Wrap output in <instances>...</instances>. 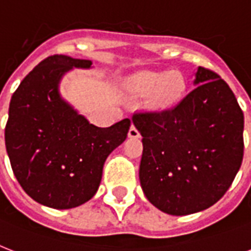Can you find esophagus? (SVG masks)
Here are the masks:
<instances>
[{"mask_svg":"<svg viewBox=\"0 0 251 251\" xmlns=\"http://www.w3.org/2000/svg\"><path fill=\"white\" fill-rule=\"evenodd\" d=\"M129 138H131V139H138V138H141V133H139V130L135 127L134 125L130 126V129H129Z\"/></svg>","mask_w":251,"mask_h":251,"instance_id":"34e87169","label":"esophagus"}]
</instances>
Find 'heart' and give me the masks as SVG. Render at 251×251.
Masks as SVG:
<instances>
[{
	"label": "heart",
	"mask_w": 251,
	"mask_h": 251,
	"mask_svg": "<svg viewBox=\"0 0 251 251\" xmlns=\"http://www.w3.org/2000/svg\"><path fill=\"white\" fill-rule=\"evenodd\" d=\"M131 90L139 96H150V108L167 110L182 99L186 91V82L178 73L143 72L130 82Z\"/></svg>",
	"instance_id": "heart-1"
}]
</instances>
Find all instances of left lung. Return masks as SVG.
Here are the masks:
<instances>
[{"instance_id":"left-lung-1","label":"left lung","mask_w":251,"mask_h":251,"mask_svg":"<svg viewBox=\"0 0 251 251\" xmlns=\"http://www.w3.org/2000/svg\"><path fill=\"white\" fill-rule=\"evenodd\" d=\"M193 86L173 109L133 117L143 137L142 190L156 208L175 216L218 202L244 155V114L229 86L201 66Z\"/></svg>"}]
</instances>
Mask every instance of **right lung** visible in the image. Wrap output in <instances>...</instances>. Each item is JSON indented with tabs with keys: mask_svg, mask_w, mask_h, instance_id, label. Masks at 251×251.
I'll use <instances>...</instances> for the list:
<instances>
[{
	"mask_svg": "<svg viewBox=\"0 0 251 251\" xmlns=\"http://www.w3.org/2000/svg\"><path fill=\"white\" fill-rule=\"evenodd\" d=\"M91 68L90 60L48 57L10 101L5 145L14 175L33 201L56 210L78 207L96 194L106 157L130 129L129 118L109 127L92 125L62 98V78Z\"/></svg>",
	"mask_w": 251,
	"mask_h": 251,
	"instance_id": "add662e5",
	"label": "right lung"
}]
</instances>
